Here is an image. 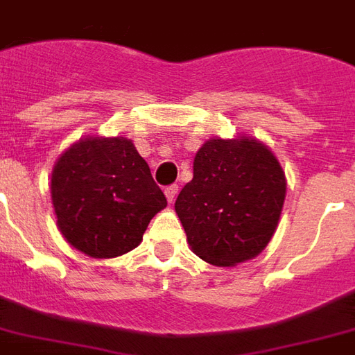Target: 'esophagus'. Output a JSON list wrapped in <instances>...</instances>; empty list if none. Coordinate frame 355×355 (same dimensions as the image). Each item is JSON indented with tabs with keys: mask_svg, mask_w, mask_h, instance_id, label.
<instances>
[{
	"mask_svg": "<svg viewBox=\"0 0 355 355\" xmlns=\"http://www.w3.org/2000/svg\"><path fill=\"white\" fill-rule=\"evenodd\" d=\"M177 193H178V186L173 184V186H167L165 188V198L169 203H175V199H177Z\"/></svg>",
	"mask_w": 355,
	"mask_h": 355,
	"instance_id": "obj_1",
	"label": "esophagus"
}]
</instances>
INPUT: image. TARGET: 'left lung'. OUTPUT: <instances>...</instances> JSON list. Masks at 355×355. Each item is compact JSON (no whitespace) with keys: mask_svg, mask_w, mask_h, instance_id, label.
<instances>
[{"mask_svg":"<svg viewBox=\"0 0 355 355\" xmlns=\"http://www.w3.org/2000/svg\"><path fill=\"white\" fill-rule=\"evenodd\" d=\"M284 199L286 175L269 146L250 135L212 137L193 157L175 211L196 256L235 267L265 250Z\"/></svg>","mask_w":355,"mask_h":355,"instance_id":"left-lung-1","label":"left lung"}]
</instances>
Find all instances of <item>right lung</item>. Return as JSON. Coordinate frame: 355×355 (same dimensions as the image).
<instances>
[{"label": "right lung", "instance_id": "add662e5", "mask_svg": "<svg viewBox=\"0 0 355 355\" xmlns=\"http://www.w3.org/2000/svg\"><path fill=\"white\" fill-rule=\"evenodd\" d=\"M51 196L60 233L96 259L133 250L167 207L150 167L125 137L86 135L71 144L54 164Z\"/></svg>", "mask_w": 355, "mask_h": 355}]
</instances>
